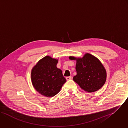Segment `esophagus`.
Returning a JSON list of instances; mask_svg holds the SVG:
<instances>
[{
  "label": "esophagus",
  "mask_w": 128,
  "mask_h": 128,
  "mask_svg": "<svg viewBox=\"0 0 128 128\" xmlns=\"http://www.w3.org/2000/svg\"><path fill=\"white\" fill-rule=\"evenodd\" d=\"M72 76H66V80H67V81H68V80H70L72 79Z\"/></svg>",
  "instance_id": "esophagus-1"
}]
</instances>
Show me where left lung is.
Returning <instances> with one entry per match:
<instances>
[{
  "label": "left lung",
  "mask_w": 128,
  "mask_h": 128,
  "mask_svg": "<svg viewBox=\"0 0 128 128\" xmlns=\"http://www.w3.org/2000/svg\"><path fill=\"white\" fill-rule=\"evenodd\" d=\"M69 58L76 60V74L73 80L82 89L93 92L104 86L106 79V72L98 58L89 54H85L82 58L70 56Z\"/></svg>",
  "instance_id": "left-lung-1"
}]
</instances>
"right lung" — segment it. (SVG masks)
Instances as JSON below:
<instances>
[{
    "instance_id": "right-lung-1",
    "label": "right lung",
    "mask_w": 128,
    "mask_h": 128,
    "mask_svg": "<svg viewBox=\"0 0 128 128\" xmlns=\"http://www.w3.org/2000/svg\"><path fill=\"white\" fill-rule=\"evenodd\" d=\"M58 60L46 56L40 60L31 72L32 84L41 94L52 97L58 93L66 80L57 68Z\"/></svg>"
}]
</instances>
